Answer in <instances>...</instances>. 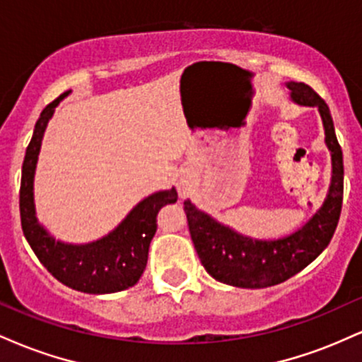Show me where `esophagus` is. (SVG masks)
<instances>
[{"instance_id":"obj_1","label":"esophagus","mask_w":362,"mask_h":362,"mask_svg":"<svg viewBox=\"0 0 362 362\" xmlns=\"http://www.w3.org/2000/svg\"><path fill=\"white\" fill-rule=\"evenodd\" d=\"M178 194H180V197H185V195L189 194V185H185V184L178 185Z\"/></svg>"}]
</instances>
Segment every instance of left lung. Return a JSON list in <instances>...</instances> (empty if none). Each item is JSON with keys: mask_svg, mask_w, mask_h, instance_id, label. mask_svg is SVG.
<instances>
[{"mask_svg": "<svg viewBox=\"0 0 362 362\" xmlns=\"http://www.w3.org/2000/svg\"><path fill=\"white\" fill-rule=\"evenodd\" d=\"M288 88L296 103L318 107L325 127V143L332 153L330 189L318 213L296 233L260 242L235 233L199 211L190 201L184 202L190 238L204 269L216 281L236 288H269L303 271L330 243L342 211L344 158L330 109L317 91L305 83H288Z\"/></svg>", "mask_w": 362, "mask_h": 362, "instance_id": "8db88e82", "label": "left lung"}]
</instances>
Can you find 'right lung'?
I'll return each instance as SVG.
<instances>
[{"mask_svg":"<svg viewBox=\"0 0 362 362\" xmlns=\"http://www.w3.org/2000/svg\"><path fill=\"white\" fill-rule=\"evenodd\" d=\"M69 91L49 103L35 122L27 146L20 185V219L28 245L49 272L68 288L88 294L124 291L139 281L146 269L148 250L156 233V214L163 206L177 202V190L156 192L141 201L127 218L105 238L88 245L56 242L37 223L34 207V173L40 143L54 109Z\"/></svg>","mask_w":362,"mask_h":362,"instance_id":"add662e5","label":"right lung"}]
</instances>
